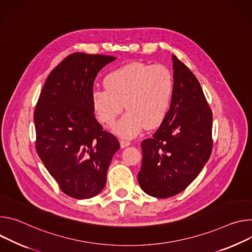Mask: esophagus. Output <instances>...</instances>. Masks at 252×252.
Listing matches in <instances>:
<instances>
[{"mask_svg":"<svg viewBox=\"0 0 252 252\" xmlns=\"http://www.w3.org/2000/svg\"><path fill=\"white\" fill-rule=\"evenodd\" d=\"M128 145H130V141L124 140V139H121V140H120V146H121L122 148H124V147H126V146H128Z\"/></svg>","mask_w":252,"mask_h":252,"instance_id":"esophagus-1","label":"esophagus"}]
</instances>
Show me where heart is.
<instances>
[{
  "label": "heart",
  "instance_id": "1",
  "mask_svg": "<svg viewBox=\"0 0 252 252\" xmlns=\"http://www.w3.org/2000/svg\"><path fill=\"white\" fill-rule=\"evenodd\" d=\"M105 89L91 92V104L97 119L112 125L123 110L126 113L114 125L122 137H135L145 127H158L168 113L173 77L162 65L132 63L111 72L104 81Z\"/></svg>",
  "mask_w": 252,
  "mask_h": 252
}]
</instances>
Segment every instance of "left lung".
<instances>
[{"label": "left lung", "instance_id": "8db88e82", "mask_svg": "<svg viewBox=\"0 0 252 252\" xmlns=\"http://www.w3.org/2000/svg\"><path fill=\"white\" fill-rule=\"evenodd\" d=\"M170 109L160 127L141 143L138 182L157 198L182 192L198 176L212 151V112L194 74L175 55Z\"/></svg>", "mask_w": 252, "mask_h": 252}]
</instances>
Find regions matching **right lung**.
Listing matches in <instances>:
<instances>
[{"instance_id": "add662e5", "label": "right lung", "mask_w": 252, "mask_h": 252, "mask_svg": "<svg viewBox=\"0 0 252 252\" xmlns=\"http://www.w3.org/2000/svg\"><path fill=\"white\" fill-rule=\"evenodd\" d=\"M116 58L73 53L49 74L34 112L36 151L61 190L88 199L106 184L117 138L96 120L91 92L98 72Z\"/></svg>"}]
</instances>
